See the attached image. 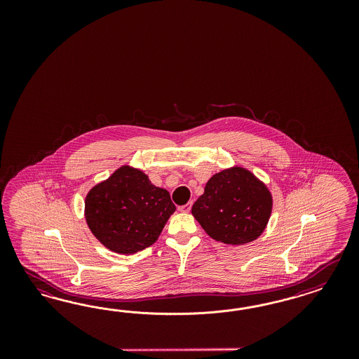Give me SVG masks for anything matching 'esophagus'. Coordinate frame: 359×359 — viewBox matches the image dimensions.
Instances as JSON below:
<instances>
[{
  "mask_svg": "<svg viewBox=\"0 0 359 359\" xmlns=\"http://www.w3.org/2000/svg\"><path fill=\"white\" fill-rule=\"evenodd\" d=\"M191 208H192V201L187 203L185 205H182V207H179V210H180V212H183V213H188V212L191 210Z\"/></svg>",
  "mask_w": 359,
  "mask_h": 359,
  "instance_id": "34e87169",
  "label": "esophagus"
}]
</instances>
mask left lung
Listing matches in <instances>:
<instances>
[{
	"mask_svg": "<svg viewBox=\"0 0 359 359\" xmlns=\"http://www.w3.org/2000/svg\"><path fill=\"white\" fill-rule=\"evenodd\" d=\"M271 210L269 188L249 170L231 167L208 180L192 215L209 237L228 245H243L261 236Z\"/></svg>",
	"mask_w": 359,
	"mask_h": 359,
	"instance_id": "8db88e82",
	"label": "left lung"
}]
</instances>
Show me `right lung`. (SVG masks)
Here are the masks:
<instances>
[{
  "label": "right lung",
  "instance_id": "add662e5",
  "mask_svg": "<svg viewBox=\"0 0 359 359\" xmlns=\"http://www.w3.org/2000/svg\"><path fill=\"white\" fill-rule=\"evenodd\" d=\"M176 210L164 188L152 184L138 168L122 165L86 197V219L109 250L134 254L158 239Z\"/></svg>",
  "mask_w": 359,
  "mask_h": 359
}]
</instances>
